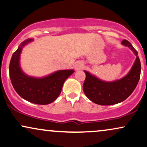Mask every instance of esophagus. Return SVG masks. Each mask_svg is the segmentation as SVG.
I'll return each instance as SVG.
<instances>
[{
  "label": "esophagus",
  "mask_w": 147,
  "mask_h": 147,
  "mask_svg": "<svg viewBox=\"0 0 147 147\" xmlns=\"http://www.w3.org/2000/svg\"><path fill=\"white\" fill-rule=\"evenodd\" d=\"M75 68L76 69H81V68H83V64L81 62H77V64H75Z\"/></svg>",
  "instance_id": "34e87169"
}]
</instances>
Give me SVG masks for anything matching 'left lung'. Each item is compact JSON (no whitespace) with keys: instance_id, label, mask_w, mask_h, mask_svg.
<instances>
[{"instance_id":"1","label":"left lung","mask_w":147,"mask_h":147,"mask_svg":"<svg viewBox=\"0 0 147 147\" xmlns=\"http://www.w3.org/2000/svg\"><path fill=\"white\" fill-rule=\"evenodd\" d=\"M122 45L128 47L136 56L130 71L125 77L112 82L102 81L85 70L86 75L83 85L85 96L93 102L99 105H113L121 102L131 95L140 77L141 64L138 52L127 40Z\"/></svg>"}]
</instances>
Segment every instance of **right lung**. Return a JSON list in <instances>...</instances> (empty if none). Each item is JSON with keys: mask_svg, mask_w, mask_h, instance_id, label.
Wrapping results in <instances>:
<instances>
[{"mask_svg": "<svg viewBox=\"0 0 147 147\" xmlns=\"http://www.w3.org/2000/svg\"><path fill=\"white\" fill-rule=\"evenodd\" d=\"M32 41V38L25 40L13 53L9 64V77L15 90L22 98L36 105H48L57 99L64 81L74 70H58L41 78L26 75L20 67V57L22 48Z\"/></svg>", "mask_w": 147, "mask_h": 147, "instance_id": "1", "label": "right lung"}]
</instances>
